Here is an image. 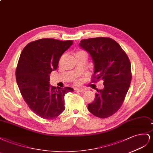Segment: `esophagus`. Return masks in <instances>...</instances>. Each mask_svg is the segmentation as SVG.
<instances>
[{
    "instance_id": "34e87169",
    "label": "esophagus",
    "mask_w": 153,
    "mask_h": 153,
    "mask_svg": "<svg viewBox=\"0 0 153 153\" xmlns=\"http://www.w3.org/2000/svg\"><path fill=\"white\" fill-rule=\"evenodd\" d=\"M74 92H85V90H82V89H79V88H74Z\"/></svg>"
}]
</instances>
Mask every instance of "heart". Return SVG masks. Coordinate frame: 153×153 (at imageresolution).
Returning a JSON list of instances; mask_svg holds the SVG:
<instances>
[{
    "instance_id": "heart-1",
    "label": "heart",
    "mask_w": 153,
    "mask_h": 153,
    "mask_svg": "<svg viewBox=\"0 0 153 153\" xmlns=\"http://www.w3.org/2000/svg\"><path fill=\"white\" fill-rule=\"evenodd\" d=\"M84 52V51H78L77 53H80V52Z\"/></svg>"
}]
</instances>
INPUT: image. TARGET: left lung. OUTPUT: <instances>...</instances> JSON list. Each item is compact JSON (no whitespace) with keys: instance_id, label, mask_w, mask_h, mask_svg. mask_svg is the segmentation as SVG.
<instances>
[{"instance_id":"1","label":"left lung","mask_w":153,"mask_h":153,"mask_svg":"<svg viewBox=\"0 0 153 153\" xmlns=\"http://www.w3.org/2000/svg\"><path fill=\"white\" fill-rule=\"evenodd\" d=\"M79 46L90 54L94 65L92 81H103L104 88L97 90L88 110L95 116L104 119L119 110L131 81V63L120 45L110 38L82 40Z\"/></svg>"}]
</instances>
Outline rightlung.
<instances>
[{
    "mask_svg": "<svg viewBox=\"0 0 153 153\" xmlns=\"http://www.w3.org/2000/svg\"><path fill=\"white\" fill-rule=\"evenodd\" d=\"M72 43L43 38L28 43L21 52L16 69L17 85L29 108L42 119L59 116L65 109V95L74 91L71 87L49 84L50 74L58 68L61 56Z\"/></svg>",
    "mask_w": 153,
    "mask_h": 153,
    "instance_id": "1",
    "label": "right lung"
}]
</instances>
